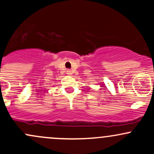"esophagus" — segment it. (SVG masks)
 <instances>
[{"mask_svg": "<svg viewBox=\"0 0 154 154\" xmlns=\"http://www.w3.org/2000/svg\"><path fill=\"white\" fill-rule=\"evenodd\" d=\"M66 74H67L68 75H72V72L70 69H67V70H66Z\"/></svg>", "mask_w": 154, "mask_h": 154, "instance_id": "esophagus-1", "label": "esophagus"}]
</instances>
